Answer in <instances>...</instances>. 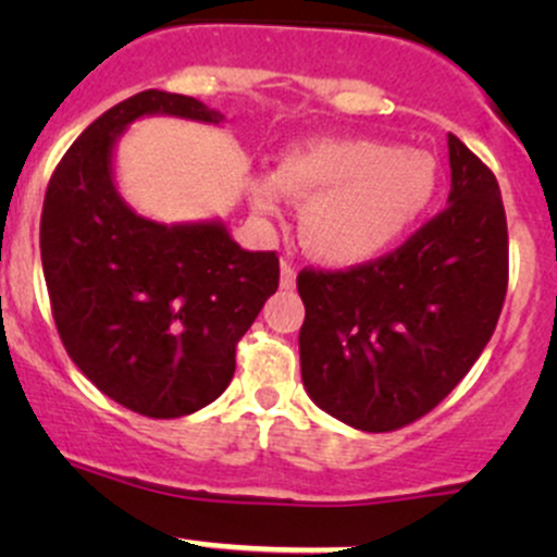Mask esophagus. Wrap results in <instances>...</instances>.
Segmentation results:
<instances>
[{
  "mask_svg": "<svg viewBox=\"0 0 557 557\" xmlns=\"http://www.w3.org/2000/svg\"><path fill=\"white\" fill-rule=\"evenodd\" d=\"M280 288H285V290L296 288V269H294V263H288V261L280 263Z\"/></svg>",
  "mask_w": 557,
  "mask_h": 557,
  "instance_id": "1",
  "label": "esophagus"
}]
</instances>
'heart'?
<instances>
[{
  "label": "heart",
  "mask_w": 557,
  "mask_h": 557,
  "mask_svg": "<svg viewBox=\"0 0 557 557\" xmlns=\"http://www.w3.org/2000/svg\"><path fill=\"white\" fill-rule=\"evenodd\" d=\"M436 183V161L425 150H396L377 139H314L256 180L250 201L261 215H277L283 196L305 201L307 247L331 267H361L418 226Z\"/></svg>",
  "instance_id": "obj_1"
}]
</instances>
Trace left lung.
<instances>
[{
    "mask_svg": "<svg viewBox=\"0 0 557 557\" xmlns=\"http://www.w3.org/2000/svg\"><path fill=\"white\" fill-rule=\"evenodd\" d=\"M447 210L391 256L296 280L301 383L323 412L369 434L423 418L496 331L509 237L493 172L447 134Z\"/></svg>",
    "mask_w": 557,
    "mask_h": 557,
    "instance_id": "1",
    "label": "left lung"
}]
</instances>
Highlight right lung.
I'll return each instance as SVG.
<instances>
[{
	"label": "right lung",
	"instance_id": "right-lung-1",
	"mask_svg": "<svg viewBox=\"0 0 557 557\" xmlns=\"http://www.w3.org/2000/svg\"><path fill=\"white\" fill-rule=\"evenodd\" d=\"M153 115L226 121L199 99L156 88L110 107L50 177L39 250L75 367L132 412L183 418L232 383L237 342L277 290L280 261L243 250L221 218L159 223L123 199L117 139Z\"/></svg>",
	"mask_w": 557,
	"mask_h": 557
}]
</instances>
